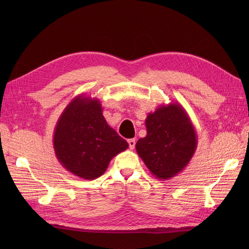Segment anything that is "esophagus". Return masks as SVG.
<instances>
[{
    "mask_svg": "<svg viewBox=\"0 0 249 249\" xmlns=\"http://www.w3.org/2000/svg\"><path fill=\"white\" fill-rule=\"evenodd\" d=\"M127 143H129L130 148L133 149L135 147V144H136V140H135V139H129V140H127Z\"/></svg>",
    "mask_w": 249,
    "mask_h": 249,
    "instance_id": "1",
    "label": "esophagus"
}]
</instances>
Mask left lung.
I'll return each instance as SVG.
<instances>
[{"instance_id": "left-lung-1", "label": "left lung", "mask_w": 249, "mask_h": 249, "mask_svg": "<svg viewBox=\"0 0 249 249\" xmlns=\"http://www.w3.org/2000/svg\"><path fill=\"white\" fill-rule=\"evenodd\" d=\"M146 136L136 143L139 157L159 179L176 177L196 150L197 137L191 119L178 103L161 105L145 119Z\"/></svg>"}]
</instances>
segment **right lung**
<instances>
[{
    "instance_id": "1",
    "label": "right lung",
    "mask_w": 249,
    "mask_h": 249,
    "mask_svg": "<svg viewBox=\"0 0 249 249\" xmlns=\"http://www.w3.org/2000/svg\"><path fill=\"white\" fill-rule=\"evenodd\" d=\"M53 144L62 166L88 180L100 178L112 158L129 147L107 124L101 102L84 94L74 97L60 115Z\"/></svg>"
}]
</instances>
